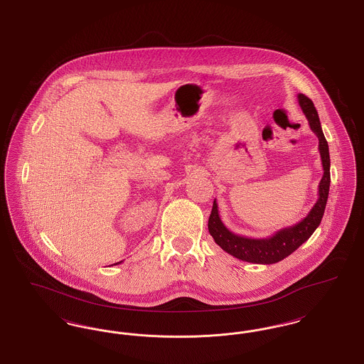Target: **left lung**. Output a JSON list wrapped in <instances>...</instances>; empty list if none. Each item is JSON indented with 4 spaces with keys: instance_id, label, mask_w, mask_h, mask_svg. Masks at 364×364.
Masks as SVG:
<instances>
[{
    "instance_id": "left-lung-1",
    "label": "left lung",
    "mask_w": 364,
    "mask_h": 364,
    "mask_svg": "<svg viewBox=\"0 0 364 364\" xmlns=\"http://www.w3.org/2000/svg\"><path fill=\"white\" fill-rule=\"evenodd\" d=\"M299 105L302 112L305 114L309 128L319 139V152H321V166H323V177L319 183L318 200L314 208L304 217L301 221L294 225L286 227L277 231L274 235L268 237H247V236L236 235L230 231L220 218L218 206L214 199L213 209L209 217V232L213 236L214 242L228 255L236 257L242 261L253 262V264H275L283 258L290 256L296 252L299 246L306 242L315 230L319 227L327 198L330 190V154L328 144L321 130V119L318 111L314 106L312 100L305 95L299 93Z\"/></svg>"
}]
</instances>
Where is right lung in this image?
I'll return each instance as SVG.
<instances>
[{"label": "right lung", "instance_id": "1", "mask_svg": "<svg viewBox=\"0 0 364 364\" xmlns=\"http://www.w3.org/2000/svg\"><path fill=\"white\" fill-rule=\"evenodd\" d=\"M117 264H121V262H115V264H114V265H117Z\"/></svg>", "mask_w": 364, "mask_h": 364}]
</instances>
